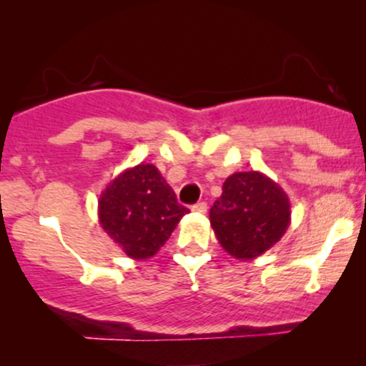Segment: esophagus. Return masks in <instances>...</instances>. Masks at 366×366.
I'll list each match as a JSON object with an SVG mask.
<instances>
[{
	"mask_svg": "<svg viewBox=\"0 0 366 366\" xmlns=\"http://www.w3.org/2000/svg\"><path fill=\"white\" fill-rule=\"evenodd\" d=\"M208 209V204L204 203V201H201V203H196L194 207H192V212H197V213H207Z\"/></svg>",
	"mask_w": 366,
	"mask_h": 366,
	"instance_id": "1",
	"label": "esophagus"
}]
</instances>
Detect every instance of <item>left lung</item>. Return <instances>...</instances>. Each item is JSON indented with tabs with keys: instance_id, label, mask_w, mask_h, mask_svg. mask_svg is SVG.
<instances>
[{
	"instance_id": "8db88e82",
	"label": "left lung",
	"mask_w": 366,
	"mask_h": 366,
	"mask_svg": "<svg viewBox=\"0 0 366 366\" xmlns=\"http://www.w3.org/2000/svg\"><path fill=\"white\" fill-rule=\"evenodd\" d=\"M209 224L230 256L254 259L282 239L291 224V201L262 172H236L209 209Z\"/></svg>"
}]
</instances>
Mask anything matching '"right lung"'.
Masks as SVG:
<instances>
[{"instance_id":"add662e5","label":"right lung","mask_w":366,"mask_h":366,"mask_svg":"<svg viewBox=\"0 0 366 366\" xmlns=\"http://www.w3.org/2000/svg\"><path fill=\"white\" fill-rule=\"evenodd\" d=\"M189 209L151 163L124 170L98 201L99 225L132 259H148L169 241Z\"/></svg>"}]
</instances>
